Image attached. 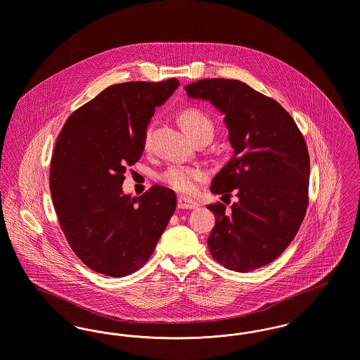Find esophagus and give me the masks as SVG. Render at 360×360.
I'll return each mask as SVG.
<instances>
[{"label":"esophagus","instance_id":"34e87169","mask_svg":"<svg viewBox=\"0 0 360 360\" xmlns=\"http://www.w3.org/2000/svg\"><path fill=\"white\" fill-rule=\"evenodd\" d=\"M178 207H181V209H195V207H198V204L194 200L188 198V197L179 195L178 197Z\"/></svg>","mask_w":360,"mask_h":360}]
</instances>
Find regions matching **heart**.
Returning <instances> with one entry per match:
<instances>
[{
  "mask_svg": "<svg viewBox=\"0 0 360 360\" xmlns=\"http://www.w3.org/2000/svg\"><path fill=\"white\" fill-rule=\"evenodd\" d=\"M179 122L193 140L204 135H209V136L213 135V124L201 110H197V109L184 110L179 115ZM151 134H153V128L148 127L143 137V144L146 148L150 147ZM159 178L162 182H165L170 188H175L178 191H184V193H191L195 190L198 182L205 178V172L197 167L174 163L160 172Z\"/></svg>",
  "mask_w": 360,
  "mask_h": 360,
  "instance_id": "heart-1",
  "label": "heart"
}]
</instances>
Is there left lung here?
Segmentation results:
<instances>
[{"mask_svg": "<svg viewBox=\"0 0 360 360\" xmlns=\"http://www.w3.org/2000/svg\"><path fill=\"white\" fill-rule=\"evenodd\" d=\"M185 90L223 113L233 148L210 191L229 195L236 190L239 201L231 212L221 202L207 205L216 217L209 251L229 270H257L288 248L305 217L310 170L305 139L282 105L244 82L210 78Z\"/></svg>", "mask_w": 360, "mask_h": 360, "instance_id": "8db88e82", "label": "left lung"}]
</instances>
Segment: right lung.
I'll use <instances>...</instances> for the list:
<instances>
[{
  "instance_id": "1",
  "label": "right lung",
  "mask_w": 360,
  "mask_h": 360,
  "mask_svg": "<svg viewBox=\"0 0 360 360\" xmlns=\"http://www.w3.org/2000/svg\"><path fill=\"white\" fill-rule=\"evenodd\" d=\"M178 86L176 78L109 86L71 113L56 139L53 207L71 250L96 273L119 278L137 271L175 212L172 188L155 185L132 198L122 182L143 154L155 108Z\"/></svg>"
}]
</instances>
